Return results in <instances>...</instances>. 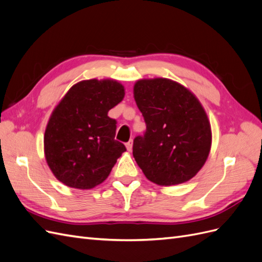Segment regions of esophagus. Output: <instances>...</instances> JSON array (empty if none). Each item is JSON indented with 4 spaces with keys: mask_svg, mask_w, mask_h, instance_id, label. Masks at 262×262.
I'll return each instance as SVG.
<instances>
[{
    "mask_svg": "<svg viewBox=\"0 0 262 262\" xmlns=\"http://www.w3.org/2000/svg\"><path fill=\"white\" fill-rule=\"evenodd\" d=\"M132 145H133V141L132 140H130V141H128L125 143V147H126V149L129 150V152H131L132 150Z\"/></svg>",
    "mask_w": 262,
    "mask_h": 262,
    "instance_id": "esophagus-1",
    "label": "esophagus"
}]
</instances>
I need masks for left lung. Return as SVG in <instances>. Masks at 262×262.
Listing matches in <instances>:
<instances>
[{"label":"left lung","instance_id":"8db88e82","mask_svg":"<svg viewBox=\"0 0 262 262\" xmlns=\"http://www.w3.org/2000/svg\"><path fill=\"white\" fill-rule=\"evenodd\" d=\"M133 94L146 123L144 136L133 141V157L145 177L165 187L194 177L212 144L211 124L199 99L163 77L137 81Z\"/></svg>","mask_w":262,"mask_h":262}]
</instances>
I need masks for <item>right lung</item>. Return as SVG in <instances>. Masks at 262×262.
<instances>
[{"instance_id": "obj_1", "label": "right lung", "mask_w": 262, "mask_h": 262, "mask_svg": "<svg viewBox=\"0 0 262 262\" xmlns=\"http://www.w3.org/2000/svg\"><path fill=\"white\" fill-rule=\"evenodd\" d=\"M124 97L116 80H85L68 91L46 126L43 146L54 177L75 189L105 181L125 146L115 140L116 120L108 112Z\"/></svg>"}]
</instances>
